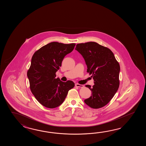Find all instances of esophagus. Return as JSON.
I'll return each mask as SVG.
<instances>
[{
    "instance_id": "obj_1",
    "label": "esophagus",
    "mask_w": 146,
    "mask_h": 146,
    "mask_svg": "<svg viewBox=\"0 0 146 146\" xmlns=\"http://www.w3.org/2000/svg\"><path fill=\"white\" fill-rule=\"evenodd\" d=\"M75 86L76 87H78V88H83L84 87L83 85L82 84H75Z\"/></svg>"
}]
</instances>
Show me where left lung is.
Instances as JSON below:
<instances>
[{
    "label": "left lung",
    "instance_id": "obj_1",
    "mask_svg": "<svg viewBox=\"0 0 146 146\" xmlns=\"http://www.w3.org/2000/svg\"><path fill=\"white\" fill-rule=\"evenodd\" d=\"M75 50L83 56L88 68L87 72L92 74L94 80L93 87L86 86L91 90L92 96L84 101L91 108H102L118 90L119 64L111 50L96 42L78 44Z\"/></svg>",
    "mask_w": 146,
    "mask_h": 146
}]
</instances>
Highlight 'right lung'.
<instances>
[{"instance_id":"add662e5","label":"right lung","mask_w":146,"mask_h":146,"mask_svg":"<svg viewBox=\"0 0 146 146\" xmlns=\"http://www.w3.org/2000/svg\"><path fill=\"white\" fill-rule=\"evenodd\" d=\"M75 45L53 42L36 50L32 57L27 72L30 88L38 102L46 108L53 109L62 104L69 90L74 87L73 81L65 82L55 77L64 57Z\"/></svg>"}]
</instances>
